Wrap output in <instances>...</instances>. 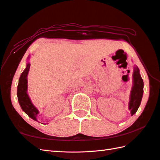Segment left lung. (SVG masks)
Masks as SVG:
<instances>
[{
	"label": "left lung",
	"mask_w": 160,
	"mask_h": 160,
	"mask_svg": "<svg viewBox=\"0 0 160 160\" xmlns=\"http://www.w3.org/2000/svg\"><path fill=\"white\" fill-rule=\"evenodd\" d=\"M143 92V82L140 76L139 70L137 67H134L133 73V87L130 93L129 109L131 114H135L138 109Z\"/></svg>",
	"instance_id": "left-lung-1"
}]
</instances>
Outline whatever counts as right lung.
<instances>
[{"label":"right lung","mask_w":160,"mask_h":160,"mask_svg":"<svg viewBox=\"0 0 160 160\" xmlns=\"http://www.w3.org/2000/svg\"><path fill=\"white\" fill-rule=\"evenodd\" d=\"M30 67V64H28L26 69L21 75L17 87V97L21 109L25 112V113H26L28 117L34 121H37L36 117L39 112L32 104L29 96L27 94V75L29 71Z\"/></svg>","instance_id":"right-lung-1"}]
</instances>
